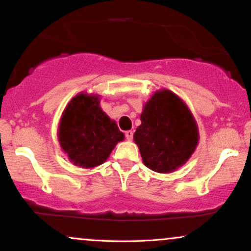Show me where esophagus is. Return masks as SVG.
I'll use <instances>...</instances> for the list:
<instances>
[{
	"label": "esophagus",
	"instance_id": "34e87169",
	"mask_svg": "<svg viewBox=\"0 0 251 251\" xmlns=\"http://www.w3.org/2000/svg\"><path fill=\"white\" fill-rule=\"evenodd\" d=\"M125 137L127 140H132V138H133V131H131V129H128V131L125 132Z\"/></svg>",
	"mask_w": 251,
	"mask_h": 251
}]
</instances>
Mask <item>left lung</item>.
Segmentation results:
<instances>
[{"mask_svg": "<svg viewBox=\"0 0 251 251\" xmlns=\"http://www.w3.org/2000/svg\"><path fill=\"white\" fill-rule=\"evenodd\" d=\"M140 120L133 138L149 169L168 174L183 165L195 151L197 126L183 100L171 91L154 93Z\"/></svg>", "mask_w": 251, "mask_h": 251, "instance_id": "obj_1", "label": "left lung"}]
</instances>
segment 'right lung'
<instances>
[{
    "label": "right lung",
    "instance_id": "right-lung-1",
    "mask_svg": "<svg viewBox=\"0 0 251 251\" xmlns=\"http://www.w3.org/2000/svg\"><path fill=\"white\" fill-rule=\"evenodd\" d=\"M123 139L124 133L117 124L99 107L98 97L79 94L63 112L59 140L63 151L77 166L100 165Z\"/></svg>",
    "mask_w": 251,
    "mask_h": 251
}]
</instances>
